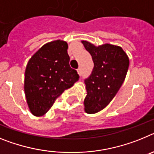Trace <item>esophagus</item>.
I'll use <instances>...</instances> for the list:
<instances>
[{
    "label": "esophagus",
    "mask_w": 154,
    "mask_h": 154,
    "mask_svg": "<svg viewBox=\"0 0 154 154\" xmlns=\"http://www.w3.org/2000/svg\"><path fill=\"white\" fill-rule=\"evenodd\" d=\"M77 73H78L79 75H81V68L77 69Z\"/></svg>",
    "instance_id": "34e87169"
}]
</instances>
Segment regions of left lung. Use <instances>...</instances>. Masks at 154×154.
<instances>
[{"mask_svg": "<svg viewBox=\"0 0 154 154\" xmlns=\"http://www.w3.org/2000/svg\"><path fill=\"white\" fill-rule=\"evenodd\" d=\"M81 42L94 62L93 70L85 81L87 95L84 101L85 112L94 114L105 109L114 98L125 81L129 60L120 46H95L87 41Z\"/></svg>", "mask_w": 154, "mask_h": 154, "instance_id": "8db88e82", "label": "left lung"}]
</instances>
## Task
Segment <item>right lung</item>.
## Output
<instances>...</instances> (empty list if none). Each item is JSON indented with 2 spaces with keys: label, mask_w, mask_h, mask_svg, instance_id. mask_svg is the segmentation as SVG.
<instances>
[{
  "label": "right lung",
  "mask_w": 154,
  "mask_h": 154,
  "mask_svg": "<svg viewBox=\"0 0 154 154\" xmlns=\"http://www.w3.org/2000/svg\"><path fill=\"white\" fill-rule=\"evenodd\" d=\"M68 45L62 40L48 42L31 57L25 73V97L31 112L45 115L63 92L79 80L69 66Z\"/></svg>",
  "instance_id": "add662e5"
}]
</instances>
